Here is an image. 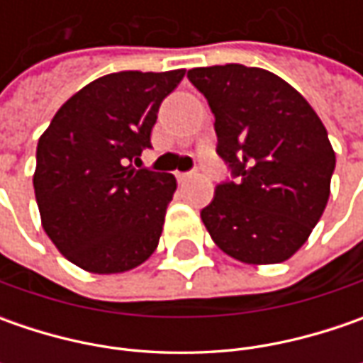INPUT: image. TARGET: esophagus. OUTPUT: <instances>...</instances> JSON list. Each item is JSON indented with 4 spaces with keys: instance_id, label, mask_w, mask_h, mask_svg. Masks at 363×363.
Masks as SVG:
<instances>
[{
    "instance_id": "34e87169",
    "label": "esophagus",
    "mask_w": 363,
    "mask_h": 363,
    "mask_svg": "<svg viewBox=\"0 0 363 363\" xmlns=\"http://www.w3.org/2000/svg\"><path fill=\"white\" fill-rule=\"evenodd\" d=\"M194 175H196L194 172H184V174L179 172V174H175V177H177V182H179V184H186V182H188V179H191Z\"/></svg>"
}]
</instances>
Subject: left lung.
<instances>
[{"instance_id":"left-lung-1","label":"left lung","mask_w":363,"mask_h":363,"mask_svg":"<svg viewBox=\"0 0 363 363\" xmlns=\"http://www.w3.org/2000/svg\"><path fill=\"white\" fill-rule=\"evenodd\" d=\"M214 113L216 153L232 179L200 212L212 240L246 264L293 257L329 200L335 153L311 105L269 70L242 64L188 70Z\"/></svg>"}]
</instances>
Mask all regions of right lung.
Here are the masks:
<instances>
[{"instance_id":"right-lung-1","label":"right lung","mask_w":363,"mask_h":363,"mask_svg":"<svg viewBox=\"0 0 363 363\" xmlns=\"http://www.w3.org/2000/svg\"><path fill=\"white\" fill-rule=\"evenodd\" d=\"M186 70H125L92 80L64 103L35 149L34 191L56 248L89 272L145 262L160 244L172 174L135 169L151 147L163 99Z\"/></svg>"}]
</instances>
